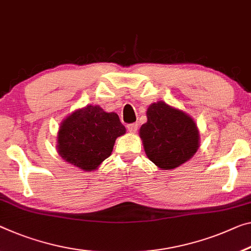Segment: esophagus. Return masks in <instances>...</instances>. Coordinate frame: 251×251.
Masks as SVG:
<instances>
[{
  "mask_svg": "<svg viewBox=\"0 0 251 251\" xmlns=\"http://www.w3.org/2000/svg\"><path fill=\"white\" fill-rule=\"evenodd\" d=\"M128 130L130 131V132H137L138 131V125L137 123H130V125H128Z\"/></svg>",
  "mask_w": 251,
  "mask_h": 251,
  "instance_id": "esophagus-1",
  "label": "esophagus"
}]
</instances>
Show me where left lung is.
<instances>
[{"label": "left lung", "mask_w": 251, "mask_h": 251, "mask_svg": "<svg viewBox=\"0 0 251 251\" xmlns=\"http://www.w3.org/2000/svg\"><path fill=\"white\" fill-rule=\"evenodd\" d=\"M140 128L146 155L161 169H173L191 159L199 149V130L183 111L157 102L149 106Z\"/></svg>", "instance_id": "left-lung-1"}]
</instances>
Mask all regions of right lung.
Listing matches in <instances>:
<instances>
[{"label":"right lung","instance_id":"obj_1","mask_svg":"<svg viewBox=\"0 0 251 251\" xmlns=\"http://www.w3.org/2000/svg\"><path fill=\"white\" fill-rule=\"evenodd\" d=\"M126 133L117 113L87 105L61 123L58 132L60 157L84 171H93L111 155L115 139Z\"/></svg>","mask_w":251,"mask_h":251}]
</instances>
